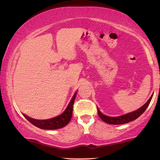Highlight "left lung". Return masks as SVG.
<instances>
[{
	"label": "left lung",
	"instance_id": "obj_1",
	"mask_svg": "<svg viewBox=\"0 0 160 160\" xmlns=\"http://www.w3.org/2000/svg\"><path fill=\"white\" fill-rule=\"evenodd\" d=\"M152 97H153V95H151V97L149 98V100L145 103L142 107L139 108V109L136 110V111L131 112V113H126V114L120 116V117H108V116L104 115L103 113H101V111H99L98 108V113L99 117L102 119L104 122H107L108 124H112V125H120V124H124L127 123V122H131V121H133L136 120L138 117H139L145 111V110L147 109V108L149 105L150 101H151Z\"/></svg>",
	"mask_w": 160,
	"mask_h": 160
}]
</instances>
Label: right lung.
Returning <instances> with one entry per match:
<instances>
[{
	"instance_id": "1",
	"label": "right lung",
	"mask_w": 160,
	"mask_h": 160,
	"mask_svg": "<svg viewBox=\"0 0 160 160\" xmlns=\"http://www.w3.org/2000/svg\"><path fill=\"white\" fill-rule=\"evenodd\" d=\"M77 92L74 93V96L71 98V102L65 111L62 113L61 115L57 116L56 117H53L51 119H47V120H35L31 117H28L27 115L23 114L24 117L27 119L31 123L37 126V127L42 128V129H57V128H61L70 122L71 117H72L73 112V105L76 98Z\"/></svg>"
}]
</instances>
